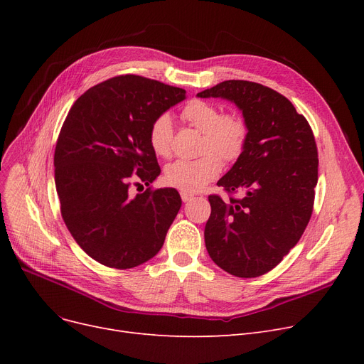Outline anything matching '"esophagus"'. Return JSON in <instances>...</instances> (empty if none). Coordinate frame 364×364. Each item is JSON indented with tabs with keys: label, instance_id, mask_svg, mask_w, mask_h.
<instances>
[{
	"label": "esophagus",
	"instance_id": "34e87169",
	"mask_svg": "<svg viewBox=\"0 0 364 364\" xmlns=\"http://www.w3.org/2000/svg\"><path fill=\"white\" fill-rule=\"evenodd\" d=\"M180 195H181L183 202H188V200H192V199H193V195H192V193H188V192H181Z\"/></svg>",
	"mask_w": 364,
	"mask_h": 364
}]
</instances>
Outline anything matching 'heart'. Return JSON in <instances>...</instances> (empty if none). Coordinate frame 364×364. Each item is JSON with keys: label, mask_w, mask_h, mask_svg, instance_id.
Wrapping results in <instances>:
<instances>
[{"label": "heart", "mask_w": 364, "mask_h": 364, "mask_svg": "<svg viewBox=\"0 0 364 364\" xmlns=\"http://www.w3.org/2000/svg\"><path fill=\"white\" fill-rule=\"evenodd\" d=\"M181 118L202 132L200 153L196 159H178L166 166L165 181L183 192H199L215 180L224 162L237 161L246 149L250 128L236 113H223L220 107L205 100H193L184 106ZM149 143L155 155L169 158L172 153V121L159 114L149 129Z\"/></svg>", "instance_id": "b5f03b06"}]
</instances>
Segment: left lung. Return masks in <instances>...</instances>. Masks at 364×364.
Here are the masks:
<instances>
[{"label":"left lung","instance_id":"left-lung-1","mask_svg":"<svg viewBox=\"0 0 364 364\" xmlns=\"http://www.w3.org/2000/svg\"><path fill=\"white\" fill-rule=\"evenodd\" d=\"M198 97L233 102L250 128L243 155L217 183L245 195L208 198L206 251L236 277L262 276L289 254L311 218L318 174L313 129L284 95L257 82L224 81Z\"/></svg>","mask_w":364,"mask_h":364}]
</instances>
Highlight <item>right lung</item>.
Listing matches in <instances>:
<instances>
[{"mask_svg":"<svg viewBox=\"0 0 364 364\" xmlns=\"http://www.w3.org/2000/svg\"><path fill=\"white\" fill-rule=\"evenodd\" d=\"M184 99L183 88L119 75L85 91L63 122L54 151L60 213L82 251L110 269L155 257L180 211L176 188L149 187L136 196L129 188L161 174L149 129Z\"/></svg>","mask_w":364,"mask_h":364,"instance_id":"obj_1","label":"right lung"}]
</instances>
